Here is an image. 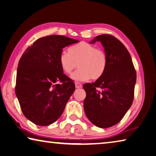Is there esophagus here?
Instances as JSON below:
<instances>
[{
	"mask_svg": "<svg viewBox=\"0 0 156 156\" xmlns=\"http://www.w3.org/2000/svg\"><path fill=\"white\" fill-rule=\"evenodd\" d=\"M75 85H76V88H81V87H82V84L78 83V82H76Z\"/></svg>",
	"mask_w": 156,
	"mask_h": 156,
	"instance_id": "1",
	"label": "esophagus"
}]
</instances>
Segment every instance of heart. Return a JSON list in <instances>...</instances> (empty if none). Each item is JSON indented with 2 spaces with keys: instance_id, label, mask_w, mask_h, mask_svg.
Instances as JSON below:
<instances>
[{
  "instance_id": "obj_1",
  "label": "heart",
  "mask_w": 156,
  "mask_h": 156,
  "mask_svg": "<svg viewBox=\"0 0 156 156\" xmlns=\"http://www.w3.org/2000/svg\"><path fill=\"white\" fill-rule=\"evenodd\" d=\"M59 62L62 70L66 74L72 73L78 66L79 69L71 76L74 80L85 81L90 78L97 80L106 70L108 56L102 49L83 41L69 47L68 52H62Z\"/></svg>"
}]
</instances>
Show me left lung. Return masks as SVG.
Segmentation results:
<instances>
[{"label":"left lung","mask_w":156,"mask_h":156,"mask_svg":"<svg viewBox=\"0 0 156 156\" xmlns=\"http://www.w3.org/2000/svg\"><path fill=\"white\" fill-rule=\"evenodd\" d=\"M100 41L108 56L103 75L93 83L84 84V110L90 122L109 128L122 119L130 108L136 83V71L125 46L110 34H101L90 41Z\"/></svg>","instance_id":"left-lung-1"}]
</instances>
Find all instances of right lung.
Returning a JSON list of instances; mask_svg holds the SVG:
<instances>
[{"label":"right lung","mask_w":156,"mask_h":156,"mask_svg":"<svg viewBox=\"0 0 156 156\" xmlns=\"http://www.w3.org/2000/svg\"><path fill=\"white\" fill-rule=\"evenodd\" d=\"M78 42L62 35L44 37L20 58L15 93L24 116L34 124L48 126L58 120L75 91L73 82L63 73L59 56L63 48Z\"/></svg>","instance_id":"obj_1"}]
</instances>
